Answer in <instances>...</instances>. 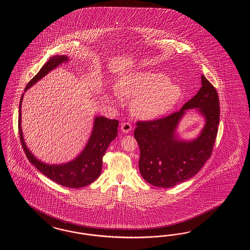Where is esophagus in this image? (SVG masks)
Returning <instances> with one entry per match:
<instances>
[{
	"instance_id": "obj_1",
	"label": "esophagus",
	"mask_w": 250,
	"mask_h": 250,
	"mask_svg": "<svg viewBox=\"0 0 250 250\" xmlns=\"http://www.w3.org/2000/svg\"><path fill=\"white\" fill-rule=\"evenodd\" d=\"M121 129L124 133H128L132 130V125L129 122H125V123H122Z\"/></svg>"
}]
</instances>
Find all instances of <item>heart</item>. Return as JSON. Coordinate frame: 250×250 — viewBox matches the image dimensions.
<instances>
[{
    "instance_id": "obj_1",
    "label": "heart",
    "mask_w": 250,
    "mask_h": 250,
    "mask_svg": "<svg viewBox=\"0 0 250 250\" xmlns=\"http://www.w3.org/2000/svg\"><path fill=\"white\" fill-rule=\"evenodd\" d=\"M115 92L133 99L131 111L137 117L153 119L174 107L182 89L170 83L169 78L159 71H137L123 75L115 85Z\"/></svg>"
}]
</instances>
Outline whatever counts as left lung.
Returning a JSON list of instances; mask_svg holds the SVG:
<instances>
[{
  "instance_id": "left-lung-1",
  "label": "left lung",
  "mask_w": 250,
  "mask_h": 250,
  "mask_svg": "<svg viewBox=\"0 0 250 250\" xmlns=\"http://www.w3.org/2000/svg\"><path fill=\"white\" fill-rule=\"evenodd\" d=\"M194 107L206 117L201 135L189 143L177 140L178 122L186 109ZM219 119L217 91L202 75V87L180 111L156 120L136 122L134 136L140 148L139 171L145 181L170 188L192 178L212 155Z\"/></svg>"
}]
</instances>
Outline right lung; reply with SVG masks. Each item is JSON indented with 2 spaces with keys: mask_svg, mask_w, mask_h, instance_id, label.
Wrapping results in <instances>:
<instances>
[{
  "mask_svg": "<svg viewBox=\"0 0 250 250\" xmlns=\"http://www.w3.org/2000/svg\"><path fill=\"white\" fill-rule=\"evenodd\" d=\"M66 61H68V57L66 56H54L49 59V61L38 71V74L27 83L24 91H27V89L46 75L50 70ZM23 97V94H22L19 105L18 129L23 151L31 163L48 179L68 188H81L97 180L102 172L103 157L105 154L108 146L117 136L119 121L115 119H107L103 116L95 117L91 137L81 155L66 164L48 165L36 159L23 141L21 129V104Z\"/></svg>",
  "mask_w": 250,
  "mask_h": 250,
  "instance_id": "1",
  "label": "right lung"
}]
</instances>
